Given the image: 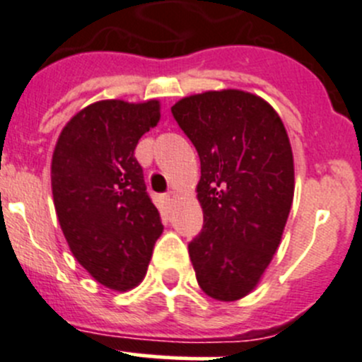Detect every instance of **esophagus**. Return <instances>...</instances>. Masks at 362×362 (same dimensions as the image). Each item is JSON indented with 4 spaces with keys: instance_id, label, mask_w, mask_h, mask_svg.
Returning a JSON list of instances; mask_svg holds the SVG:
<instances>
[{
    "instance_id": "34e87169",
    "label": "esophagus",
    "mask_w": 362,
    "mask_h": 362,
    "mask_svg": "<svg viewBox=\"0 0 362 362\" xmlns=\"http://www.w3.org/2000/svg\"><path fill=\"white\" fill-rule=\"evenodd\" d=\"M175 199H177V194H175L173 191L168 192V194H166V202H168V203H173Z\"/></svg>"
}]
</instances>
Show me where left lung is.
Masks as SVG:
<instances>
[{"label": "left lung", "instance_id": "left-lung-1", "mask_svg": "<svg viewBox=\"0 0 362 362\" xmlns=\"http://www.w3.org/2000/svg\"><path fill=\"white\" fill-rule=\"evenodd\" d=\"M198 151L202 233L189 243L204 294L236 301L255 289L280 245L294 198V159L275 108L238 89L206 90L171 107Z\"/></svg>", "mask_w": 362, "mask_h": 362}]
</instances>
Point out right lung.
Here are the masks:
<instances>
[{
  "mask_svg": "<svg viewBox=\"0 0 362 362\" xmlns=\"http://www.w3.org/2000/svg\"><path fill=\"white\" fill-rule=\"evenodd\" d=\"M159 119L158 100L96 101L69 119L52 154L54 206L69 250L96 282L120 293L144 280L163 233L134 158Z\"/></svg>",
  "mask_w": 362,
  "mask_h": 362,
  "instance_id": "obj_1",
  "label": "right lung"
}]
</instances>
